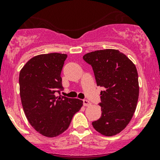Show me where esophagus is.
Masks as SVG:
<instances>
[{
  "instance_id": "esophagus-1",
  "label": "esophagus",
  "mask_w": 160,
  "mask_h": 160,
  "mask_svg": "<svg viewBox=\"0 0 160 160\" xmlns=\"http://www.w3.org/2000/svg\"><path fill=\"white\" fill-rule=\"evenodd\" d=\"M83 105L86 106V107H88V106H90V103L88 101V100H83Z\"/></svg>"
}]
</instances>
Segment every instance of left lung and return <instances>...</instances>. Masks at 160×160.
<instances>
[{
    "label": "left lung",
    "mask_w": 160,
    "mask_h": 160,
    "mask_svg": "<svg viewBox=\"0 0 160 160\" xmlns=\"http://www.w3.org/2000/svg\"><path fill=\"white\" fill-rule=\"evenodd\" d=\"M91 65L101 92V116L92 122L94 129L105 136L122 132L130 122L139 93L138 72L135 64L116 49L97 50L83 56Z\"/></svg>",
    "instance_id": "8db88e82"
}]
</instances>
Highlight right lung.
<instances>
[{"label": "right lung", "mask_w": 160, "mask_h": 160, "mask_svg": "<svg viewBox=\"0 0 160 160\" xmlns=\"http://www.w3.org/2000/svg\"><path fill=\"white\" fill-rule=\"evenodd\" d=\"M67 54L49 53L32 58L19 74L20 96L30 125L44 136L56 137L70 126L83 101L56 97L62 89L61 71Z\"/></svg>", "instance_id": "1"}]
</instances>
